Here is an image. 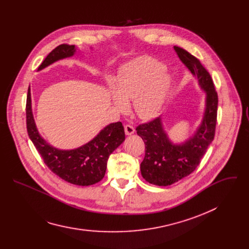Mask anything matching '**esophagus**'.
Returning <instances> with one entry per match:
<instances>
[{
	"instance_id": "obj_1",
	"label": "esophagus",
	"mask_w": 249,
	"mask_h": 249,
	"mask_svg": "<svg viewBox=\"0 0 249 249\" xmlns=\"http://www.w3.org/2000/svg\"><path fill=\"white\" fill-rule=\"evenodd\" d=\"M124 130H125L126 135H132L135 132V128L132 125H129V124L124 126Z\"/></svg>"
}]
</instances>
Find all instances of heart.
I'll use <instances>...</instances> for the list:
<instances>
[{"mask_svg": "<svg viewBox=\"0 0 249 249\" xmlns=\"http://www.w3.org/2000/svg\"><path fill=\"white\" fill-rule=\"evenodd\" d=\"M169 88L170 80L162 65L155 58L142 56L124 66L111 98L120 111H126L127 102L134 101L137 115L148 119L160 111Z\"/></svg>", "mask_w": 249, "mask_h": 249, "instance_id": "obj_1", "label": "heart"}]
</instances>
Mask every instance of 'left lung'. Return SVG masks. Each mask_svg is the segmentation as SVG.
<instances>
[{"instance_id": "8db88e82", "label": "left lung", "mask_w": 249, "mask_h": 249, "mask_svg": "<svg viewBox=\"0 0 249 249\" xmlns=\"http://www.w3.org/2000/svg\"><path fill=\"white\" fill-rule=\"evenodd\" d=\"M174 50L191 74L197 77L200 88L206 91V108L201 125L183 144L171 143L160 117L136 128L146 147L145 158L141 163L142 176L149 183L159 186L171 185L196 169L214 140L217 124L218 93L209 72L196 57L183 48L174 46Z\"/></svg>"}]
</instances>
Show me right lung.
<instances>
[{
	"instance_id": "add662e5",
	"label": "right lung",
	"mask_w": 249,
	"mask_h": 249,
	"mask_svg": "<svg viewBox=\"0 0 249 249\" xmlns=\"http://www.w3.org/2000/svg\"><path fill=\"white\" fill-rule=\"evenodd\" d=\"M75 52V45L57 46L47 55L38 71L58 60L73 56ZM25 109L28 136L43 161L52 172L72 184L89 186L100 181L104 177L109 156L125 140L124 127L121 122H116L103 128L88 144L78 149L58 150L49 145L37 131L31 110L30 88L27 91Z\"/></svg>"
}]
</instances>
